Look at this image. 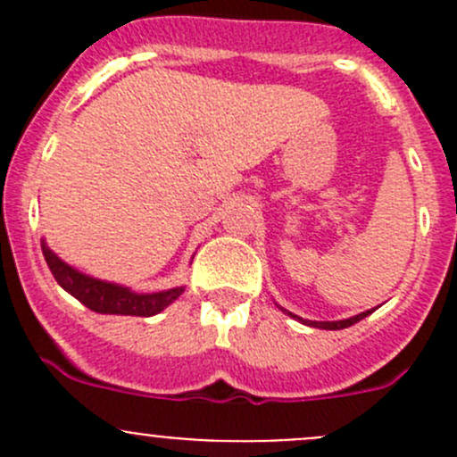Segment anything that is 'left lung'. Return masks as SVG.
Segmentation results:
<instances>
[{
    "label": "left lung",
    "mask_w": 457,
    "mask_h": 457,
    "mask_svg": "<svg viewBox=\"0 0 457 457\" xmlns=\"http://www.w3.org/2000/svg\"><path fill=\"white\" fill-rule=\"evenodd\" d=\"M280 310H283V307H280ZM283 312H287V310H283ZM371 312H373V310H367V312H362V314H358V316L345 318V320H322V322H318V320H303V318L294 316L292 312H287V314L292 316V318H298V320H301V322H305V325H312V327H320V329H345V327H352V325H356L358 320H362V318H365V316H370Z\"/></svg>",
    "instance_id": "1"
}]
</instances>
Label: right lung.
<instances>
[{
    "instance_id": "1",
    "label": "right lung",
    "mask_w": 457,
    "mask_h": 457,
    "mask_svg": "<svg viewBox=\"0 0 457 457\" xmlns=\"http://www.w3.org/2000/svg\"><path fill=\"white\" fill-rule=\"evenodd\" d=\"M41 252H44L46 262L53 271L54 280L66 289L68 294L84 303L87 310L96 314H121V316H154L163 312L165 307L172 305L186 287H172L165 292L154 294H137L130 287H121L117 283H105V280L92 278V276L81 274L79 270L63 262L54 254L46 241H41Z\"/></svg>"
}]
</instances>
